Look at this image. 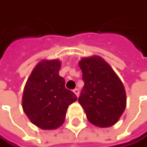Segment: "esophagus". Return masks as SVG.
Instances as JSON below:
<instances>
[{"mask_svg":"<svg viewBox=\"0 0 147 147\" xmlns=\"http://www.w3.org/2000/svg\"><path fill=\"white\" fill-rule=\"evenodd\" d=\"M73 92H74V93L77 95V97H78V96H79V90L78 89H74V90H73Z\"/></svg>","mask_w":147,"mask_h":147,"instance_id":"1","label":"esophagus"}]
</instances>
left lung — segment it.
Instances as JSON below:
<instances>
[{"label":"left lung","mask_w":147,"mask_h":147,"mask_svg":"<svg viewBox=\"0 0 147 147\" xmlns=\"http://www.w3.org/2000/svg\"><path fill=\"white\" fill-rule=\"evenodd\" d=\"M84 86L78 102L93 125L107 128L117 123L126 107L124 86L107 61L98 56L79 61Z\"/></svg>","instance_id":"obj_1"}]
</instances>
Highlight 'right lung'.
I'll return each mask as SVG.
<instances>
[{
    "label": "right lung",
    "mask_w": 147,
    "mask_h": 147,
    "mask_svg": "<svg viewBox=\"0 0 147 147\" xmlns=\"http://www.w3.org/2000/svg\"><path fill=\"white\" fill-rule=\"evenodd\" d=\"M59 60H43L35 66L27 79L23 93V109L30 121L43 129H55L65 120L68 107L76 94L65 88L60 77Z\"/></svg>",
    "instance_id": "obj_1"
}]
</instances>
